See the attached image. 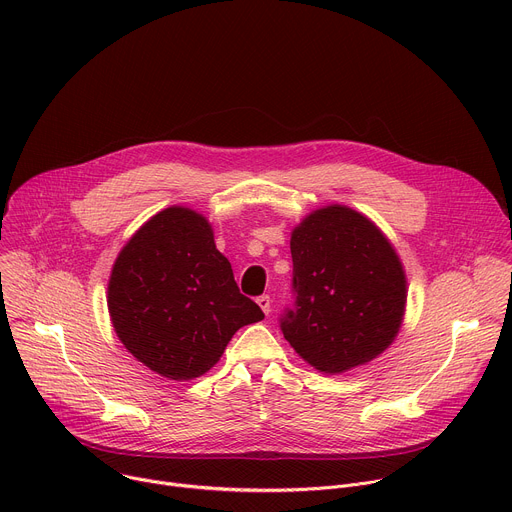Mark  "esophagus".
<instances>
[{
  "instance_id": "esophagus-1",
  "label": "esophagus",
  "mask_w": 512,
  "mask_h": 512,
  "mask_svg": "<svg viewBox=\"0 0 512 512\" xmlns=\"http://www.w3.org/2000/svg\"><path fill=\"white\" fill-rule=\"evenodd\" d=\"M257 304H259V308H261L265 314L271 312V298H269V296H259V298H257Z\"/></svg>"
}]
</instances>
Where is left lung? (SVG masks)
I'll list each match as a JSON object with an SVG mask.
<instances>
[{
	"label": "left lung",
	"instance_id": "1",
	"mask_svg": "<svg viewBox=\"0 0 512 512\" xmlns=\"http://www.w3.org/2000/svg\"><path fill=\"white\" fill-rule=\"evenodd\" d=\"M296 302L279 326L320 373H346L377 358L397 336L407 302L403 265L367 216L332 204L291 233Z\"/></svg>",
	"mask_w": 512,
	"mask_h": 512
}]
</instances>
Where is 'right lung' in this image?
Returning <instances> with one entry per match:
<instances>
[{
	"label": "right lung",
	"instance_id": "1",
	"mask_svg": "<svg viewBox=\"0 0 512 512\" xmlns=\"http://www.w3.org/2000/svg\"><path fill=\"white\" fill-rule=\"evenodd\" d=\"M107 306L123 346L172 381L210 371L239 328L265 318L239 291L206 218L184 206L158 212L127 241Z\"/></svg>",
	"mask_w": 512,
	"mask_h": 512
}]
</instances>
